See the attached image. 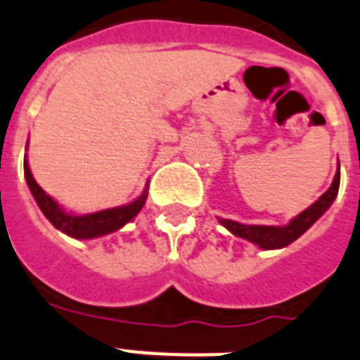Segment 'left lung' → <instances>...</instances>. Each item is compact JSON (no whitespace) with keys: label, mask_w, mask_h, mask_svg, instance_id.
<instances>
[{"label":"left lung","mask_w":360,"mask_h":360,"mask_svg":"<svg viewBox=\"0 0 360 360\" xmlns=\"http://www.w3.org/2000/svg\"><path fill=\"white\" fill-rule=\"evenodd\" d=\"M339 183H340V170H337L335 179L331 183L330 188L310 206L306 208L302 214L297 215L292 219L286 226H261V224H240L230 219H219L223 226H226L233 236L243 237V239L254 243V245L261 246L264 250H274V248H284L290 243L301 237L302 233L317 221L324 212L330 208V205L335 201L337 192H339Z\"/></svg>","instance_id":"obj_1"}]
</instances>
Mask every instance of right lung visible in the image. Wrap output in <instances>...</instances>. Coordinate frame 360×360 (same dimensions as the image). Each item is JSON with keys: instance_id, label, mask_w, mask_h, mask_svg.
<instances>
[{"instance_id": "obj_1", "label": "right lung", "mask_w": 360, "mask_h": 360, "mask_svg": "<svg viewBox=\"0 0 360 360\" xmlns=\"http://www.w3.org/2000/svg\"><path fill=\"white\" fill-rule=\"evenodd\" d=\"M23 170L25 179H27L30 192H32L34 199H36L37 206H39L43 214H45V217L49 219L50 223L54 224L58 230H61V232L67 233V236L70 237H76V239H92V237L105 236V233L120 230L123 224H127L128 221H132V219L139 214V210H141L143 205H145L146 201L145 192L141 198H137L136 201L130 202V205L127 206L108 208V210H101L89 215H72L61 210L58 206V202L52 198H49V195L43 192L41 186L34 181L27 159H25L23 162Z\"/></svg>"}]
</instances>
